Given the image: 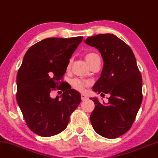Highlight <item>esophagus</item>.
I'll return each mask as SVG.
<instances>
[{
    "mask_svg": "<svg viewBox=\"0 0 158 158\" xmlns=\"http://www.w3.org/2000/svg\"><path fill=\"white\" fill-rule=\"evenodd\" d=\"M81 101H86V100L88 99V97H87L86 96L84 95V94H81Z\"/></svg>",
    "mask_w": 158,
    "mask_h": 158,
    "instance_id": "obj_1",
    "label": "esophagus"
}]
</instances>
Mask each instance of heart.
<instances>
[{"label": "heart", "mask_w": 158, "mask_h": 158, "mask_svg": "<svg viewBox=\"0 0 158 158\" xmlns=\"http://www.w3.org/2000/svg\"><path fill=\"white\" fill-rule=\"evenodd\" d=\"M98 57H99V56L96 55V53H94V52H90V53L86 54L85 56L86 62L89 66L92 64L94 61H95L96 59ZM87 85H88V83H87L86 81H82V80L79 79H75L72 81V86L73 88L79 91H83L84 88H85L86 86H87Z\"/></svg>", "instance_id": "heart-1"}]
</instances>
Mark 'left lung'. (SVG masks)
Returning a JSON list of instances; mask_svg holds the SVG:
<instances>
[{
	"mask_svg": "<svg viewBox=\"0 0 158 158\" xmlns=\"http://www.w3.org/2000/svg\"><path fill=\"white\" fill-rule=\"evenodd\" d=\"M86 44L101 52L103 67L93 89L110 94L106 104L91 98L95 103L90 121L93 128L103 137L116 138L133 125L143 100V80L131 48L112 34L89 37Z\"/></svg>",
	"mask_w": 158,
	"mask_h": 158,
	"instance_id": "obj_1",
	"label": "left lung"
}]
</instances>
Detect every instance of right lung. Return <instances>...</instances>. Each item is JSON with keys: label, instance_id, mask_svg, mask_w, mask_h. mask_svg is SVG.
Segmentation results:
<instances>
[{"label": "right lung", "instance_id": "right-lung-1", "mask_svg": "<svg viewBox=\"0 0 158 158\" xmlns=\"http://www.w3.org/2000/svg\"><path fill=\"white\" fill-rule=\"evenodd\" d=\"M82 40L83 37L46 38L25 53L17 74L16 99L28 128L37 135L50 137L62 132L81 102L80 94L66 90L62 79ZM56 90L63 91L61 100L50 96Z\"/></svg>", "mask_w": 158, "mask_h": 158}]
</instances>
